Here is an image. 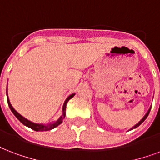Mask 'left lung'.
I'll use <instances>...</instances> for the list:
<instances>
[{
    "label": "left lung",
    "mask_w": 160,
    "mask_h": 160,
    "mask_svg": "<svg viewBox=\"0 0 160 160\" xmlns=\"http://www.w3.org/2000/svg\"><path fill=\"white\" fill-rule=\"evenodd\" d=\"M150 110H151V107H150V108H149V109H148V112H147V113H146V114H145L144 117H143V118H142V119H141V121H140L139 122H138V123L136 124V125H135V126H134V127H132V128L130 129V130H132V129H133V128H138V127L139 126L140 124H142V122H144L145 119L147 118V117H148V114H149V112H150Z\"/></svg>",
    "instance_id": "obj_1"
}]
</instances>
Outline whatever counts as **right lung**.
Listing matches in <instances>:
<instances>
[{"label": "right lung", "instance_id": "1", "mask_svg": "<svg viewBox=\"0 0 160 160\" xmlns=\"http://www.w3.org/2000/svg\"><path fill=\"white\" fill-rule=\"evenodd\" d=\"M75 94L73 93L71 95H69L68 97L65 100V102L64 103V106H63V109H62V115L59 118H58V120L55 121V122H51L49 124H47V125H45V124H38V123H34V122H32L29 120L26 119L25 118H23L22 116L20 115L19 113L16 111L13 107H12V104H11V102L9 101V98H8V95H7V102H8V106H9L10 109L12 112V113L16 116V118H18V120L20 121L23 124V125H25V126L28 127L31 129L34 130V131H49L51 129L54 128L57 126H58L59 124L62 123V122L64 120V118H65V111H66V105L67 102H69V100L71 99L73 96H75Z\"/></svg>", "mask_w": 160, "mask_h": 160}]
</instances>
